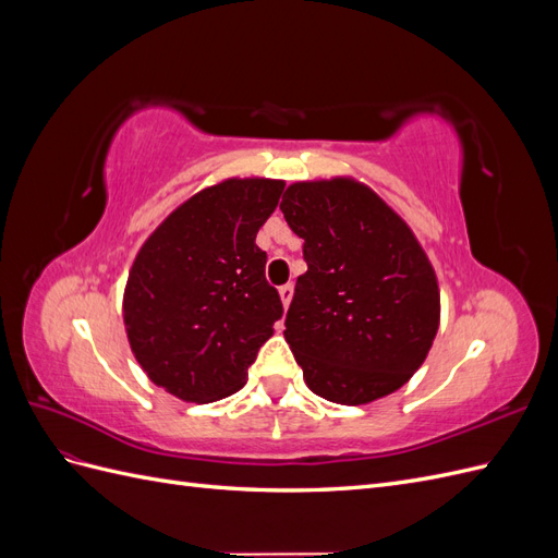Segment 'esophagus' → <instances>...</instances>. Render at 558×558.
Instances as JSON below:
<instances>
[{
  "mask_svg": "<svg viewBox=\"0 0 558 558\" xmlns=\"http://www.w3.org/2000/svg\"><path fill=\"white\" fill-rule=\"evenodd\" d=\"M279 298H281V305H283V310L291 305V300H293V286L291 283H286V286H281L279 289Z\"/></svg>",
  "mask_w": 558,
  "mask_h": 558,
  "instance_id": "34e87169",
  "label": "esophagus"
}]
</instances>
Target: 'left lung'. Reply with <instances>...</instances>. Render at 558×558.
Here are the masks:
<instances>
[{
	"label": "left lung",
	"instance_id": "1",
	"mask_svg": "<svg viewBox=\"0 0 558 558\" xmlns=\"http://www.w3.org/2000/svg\"><path fill=\"white\" fill-rule=\"evenodd\" d=\"M279 209L305 240L307 272L283 337L310 391L337 404L398 391L440 326V289L416 234L351 177L295 181Z\"/></svg>",
	"mask_w": 558,
	"mask_h": 558
}]
</instances>
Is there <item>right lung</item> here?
Returning a JSON list of instances; mask_svg holds the SVG:
<instances>
[{
    "label": "right lung",
    "mask_w": 558,
    "mask_h": 558,
    "mask_svg": "<svg viewBox=\"0 0 558 558\" xmlns=\"http://www.w3.org/2000/svg\"><path fill=\"white\" fill-rule=\"evenodd\" d=\"M279 179H223L179 205L134 258L123 324L146 377L185 402L238 393L283 307L256 234Z\"/></svg>",
    "instance_id": "obj_1"
}]
</instances>
